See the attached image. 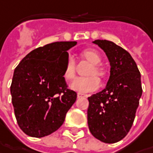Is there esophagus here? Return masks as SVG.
I'll return each instance as SVG.
<instances>
[{
	"mask_svg": "<svg viewBox=\"0 0 153 153\" xmlns=\"http://www.w3.org/2000/svg\"><path fill=\"white\" fill-rule=\"evenodd\" d=\"M86 97V95L82 94V93H79V92L77 94V97H78V98H80V97Z\"/></svg>",
	"mask_w": 153,
	"mask_h": 153,
	"instance_id": "esophagus-1",
	"label": "esophagus"
}]
</instances>
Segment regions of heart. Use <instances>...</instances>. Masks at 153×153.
<instances>
[{"instance_id": "b5f03b06", "label": "heart", "mask_w": 153, "mask_h": 153, "mask_svg": "<svg viewBox=\"0 0 153 153\" xmlns=\"http://www.w3.org/2000/svg\"><path fill=\"white\" fill-rule=\"evenodd\" d=\"M80 57L91 63L86 72L87 77H81L75 79L71 85V89L79 91V93H88L95 91L100 86V79H105L108 76L107 68L100 63L102 61L101 55L94 49H86L81 51ZM76 74V62L74 58L69 56L65 64L63 76L67 80L73 79Z\"/></svg>"}]
</instances>
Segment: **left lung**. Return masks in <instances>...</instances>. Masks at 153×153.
Returning <instances> with one entry per match:
<instances>
[{"label":"left lung","mask_w":153,"mask_h":153,"mask_svg":"<svg viewBox=\"0 0 153 153\" xmlns=\"http://www.w3.org/2000/svg\"><path fill=\"white\" fill-rule=\"evenodd\" d=\"M110 64L105 89L88 97L90 132L102 142L116 143L128 134L142 95L140 73L130 54L108 40H95Z\"/></svg>","instance_id":"1"}]
</instances>
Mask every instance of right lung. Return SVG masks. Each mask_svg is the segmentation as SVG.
Wrapping results in <instances>:
<instances>
[{
  "label": "right lung",
  "instance_id": "right-lung-1",
  "mask_svg": "<svg viewBox=\"0 0 153 153\" xmlns=\"http://www.w3.org/2000/svg\"><path fill=\"white\" fill-rule=\"evenodd\" d=\"M76 42H56L30 52L16 67L11 84L17 123L25 134L41 138L56 131L76 101L63 72L67 52Z\"/></svg>",
  "mask_w": 153,
  "mask_h": 153
}]
</instances>
